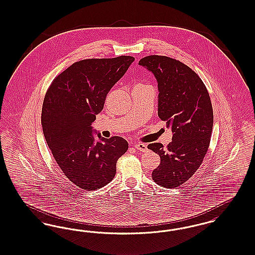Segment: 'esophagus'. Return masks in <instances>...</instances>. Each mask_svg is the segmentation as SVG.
<instances>
[{"label":"esophagus","mask_w":255,"mask_h":255,"mask_svg":"<svg viewBox=\"0 0 255 255\" xmlns=\"http://www.w3.org/2000/svg\"><path fill=\"white\" fill-rule=\"evenodd\" d=\"M134 147H135L137 150H140V151H142V152H146L147 150V145L142 144V143L135 144V145H134Z\"/></svg>","instance_id":"esophagus-1"}]
</instances>
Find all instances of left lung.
<instances>
[{
    "label": "left lung",
    "instance_id": "8db88e82",
    "mask_svg": "<svg viewBox=\"0 0 255 255\" xmlns=\"http://www.w3.org/2000/svg\"><path fill=\"white\" fill-rule=\"evenodd\" d=\"M138 64L156 78L158 116L173 132L166 148L161 143L147 146L161 159L152 179L159 186L176 188L193 176L208 151L213 127L209 93L196 73L177 60L151 55Z\"/></svg>",
    "mask_w": 255,
    "mask_h": 255
}]
</instances>
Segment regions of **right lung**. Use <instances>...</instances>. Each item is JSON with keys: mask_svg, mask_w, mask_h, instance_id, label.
Here are the masks:
<instances>
[{"mask_svg": "<svg viewBox=\"0 0 255 255\" xmlns=\"http://www.w3.org/2000/svg\"><path fill=\"white\" fill-rule=\"evenodd\" d=\"M133 61L131 56H120L75 62L46 92L41 123L47 146L64 175L83 190L109 183L116 175L118 159L128 149L125 139L102 137L92 124L108 92Z\"/></svg>", "mask_w": 255, "mask_h": 255, "instance_id": "obj_1", "label": "right lung"}]
</instances>
